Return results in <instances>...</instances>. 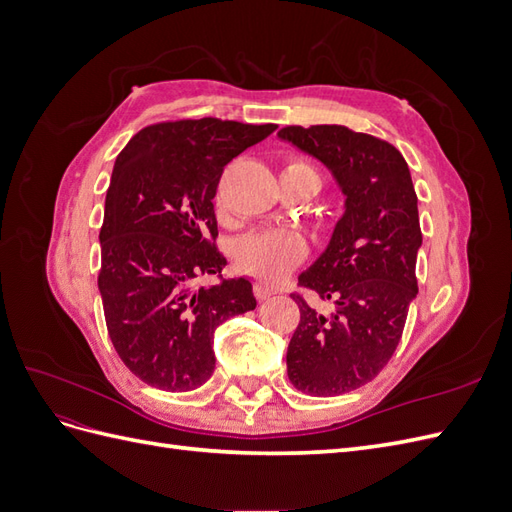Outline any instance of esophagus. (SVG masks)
<instances>
[{"label":"esophagus","instance_id":"34e87169","mask_svg":"<svg viewBox=\"0 0 512 512\" xmlns=\"http://www.w3.org/2000/svg\"><path fill=\"white\" fill-rule=\"evenodd\" d=\"M277 290L273 288V286H269V284H262V282H258V284H254V294H256V299H269V297H273Z\"/></svg>","mask_w":512,"mask_h":512}]
</instances>
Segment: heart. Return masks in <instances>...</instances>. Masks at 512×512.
Instances as JSON below:
<instances>
[{
    "label": "heart",
    "instance_id": "heart-1",
    "mask_svg": "<svg viewBox=\"0 0 512 512\" xmlns=\"http://www.w3.org/2000/svg\"><path fill=\"white\" fill-rule=\"evenodd\" d=\"M282 177L307 179L316 185V190L320 185L316 170L294 156L286 160ZM235 256L239 265L247 271H252L254 275L262 277V280L275 282L299 265L305 256V245L297 232L292 230L262 228L237 241Z\"/></svg>",
    "mask_w": 512,
    "mask_h": 512
}]
</instances>
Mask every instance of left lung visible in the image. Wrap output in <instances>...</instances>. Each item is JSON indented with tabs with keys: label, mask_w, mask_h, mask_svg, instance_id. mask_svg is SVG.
<instances>
[{
	"label": "left lung",
	"mask_w": 512,
	"mask_h": 512,
	"mask_svg": "<svg viewBox=\"0 0 512 512\" xmlns=\"http://www.w3.org/2000/svg\"><path fill=\"white\" fill-rule=\"evenodd\" d=\"M277 136L327 166L346 196L327 250L299 275L333 312L292 294L301 320L286 352L294 389L342 395L391 361L418 292L423 235L410 168L391 143L346 126H286Z\"/></svg>",
	"instance_id": "1"
}]
</instances>
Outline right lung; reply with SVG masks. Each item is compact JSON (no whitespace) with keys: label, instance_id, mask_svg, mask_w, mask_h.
Here are the masks:
<instances>
[{"label":"right lung","instance_id":"add662e5","mask_svg":"<svg viewBox=\"0 0 512 512\" xmlns=\"http://www.w3.org/2000/svg\"><path fill=\"white\" fill-rule=\"evenodd\" d=\"M275 128L215 117L153 123L115 160L98 288L119 359L156 389L205 384L215 369V329L256 307L247 277H222L213 198L224 166ZM205 274L221 284L198 287Z\"/></svg>","mask_w":512,"mask_h":512}]
</instances>
